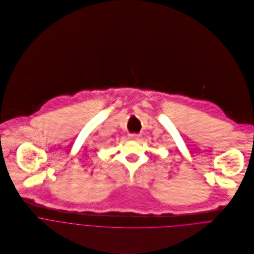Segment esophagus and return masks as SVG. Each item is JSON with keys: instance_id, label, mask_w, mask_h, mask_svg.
<instances>
[{"instance_id": "34e87169", "label": "esophagus", "mask_w": 254, "mask_h": 254, "mask_svg": "<svg viewBox=\"0 0 254 254\" xmlns=\"http://www.w3.org/2000/svg\"><path fill=\"white\" fill-rule=\"evenodd\" d=\"M129 137H130L131 139H133V140H137V139L140 138V135H139V134H130Z\"/></svg>"}]
</instances>
